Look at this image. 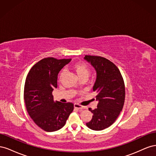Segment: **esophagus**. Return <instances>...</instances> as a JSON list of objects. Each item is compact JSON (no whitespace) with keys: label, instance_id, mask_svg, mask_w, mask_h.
<instances>
[{"label":"esophagus","instance_id":"obj_1","mask_svg":"<svg viewBox=\"0 0 156 156\" xmlns=\"http://www.w3.org/2000/svg\"><path fill=\"white\" fill-rule=\"evenodd\" d=\"M74 107L75 108H77V109H79V110H82L83 108V107L81 105H79L77 104V103H75L74 104Z\"/></svg>","mask_w":156,"mask_h":156}]
</instances>
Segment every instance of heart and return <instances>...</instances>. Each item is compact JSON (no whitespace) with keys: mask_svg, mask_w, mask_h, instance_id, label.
I'll return each mask as SVG.
<instances>
[{"mask_svg":"<svg viewBox=\"0 0 156 156\" xmlns=\"http://www.w3.org/2000/svg\"><path fill=\"white\" fill-rule=\"evenodd\" d=\"M75 72L76 73L79 79L88 78L90 73V68L84 62H78L75 63L72 66ZM65 75L64 70H62L59 73L58 79L61 81Z\"/></svg>","mask_w":156,"mask_h":156,"instance_id":"obj_1","label":"heart"}]
</instances>
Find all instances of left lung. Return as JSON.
<instances>
[{
    "label": "left lung",
    "instance_id": "obj_1",
    "mask_svg": "<svg viewBox=\"0 0 156 156\" xmlns=\"http://www.w3.org/2000/svg\"><path fill=\"white\" fill-rule=\"evenodd\" d=\"M84 59L95 68L97 77L93 87L97 93V108L89 111L92 119L87 126L90 129L100 131L111 126L123 108L125 101V85L119 69L109 60L100 56L85 55Z\"/></svg>",
    "mask_w": 156,
    "mask_h": 156
}]
</instances>
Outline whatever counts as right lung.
I'll return each instance as SVG.
<instances>
[{"label": "right lung", "mask_w": 156, "mask_h": 156, "mask_svg": "<svg viewBox=\"0 0 156 156\" xmlns=\"http://www.w3.org/2000/svg\"><path fill=\"white\" fill-rule=\"evenodd\" d=\"M70 59L45 58L33 66L24 88L27 111L34 123L45 131H57L73 111V103L54 102L52 92L57 88L58 74Z\"/></svg>", "instance_id": "obj_1"}]
</instances>
